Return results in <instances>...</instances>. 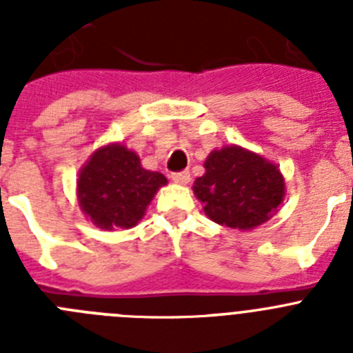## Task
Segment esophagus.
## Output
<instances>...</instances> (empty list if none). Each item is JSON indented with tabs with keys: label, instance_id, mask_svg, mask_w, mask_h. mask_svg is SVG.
<instances>
[{
	"label": "esophagus",
	"instance_id": "obj_1",
	"mask_svg": "<svg viewBox=\"0 0 353 353\" xmlns=\"http://www.w3.org/2000/svg\"><path fill=\"white\" fill-rule=\"evenodd\" d=\"M171 180L174 183H180V185H185L191 180V173L189 171H179V173H171Z\"/></svg>",
	"mask_w": 353,
	"mask_h": 353
}]
</instances>
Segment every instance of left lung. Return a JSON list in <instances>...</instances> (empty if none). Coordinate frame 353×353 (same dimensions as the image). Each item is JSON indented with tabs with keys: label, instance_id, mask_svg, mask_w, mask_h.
Listing matches in <instances>:
<instances>
[{
	"label": "left lung",
	"instance_id": "left-lung-1",
	"mask_svg": "<svg viewBox=\"0 0 353 353\" xmlns=\"http://www.w3.org/2000/svg\"><path fill=\"white\" fill-rule=\"evenodd\" d=\"M192 191L214 223L252 230L267 223L283 203L285 179L261 155L230 145L208 155L205 174L196 179Z\"/></svg>",
	"mask_w": 353,
	"mask_h": 353
}]
</instances>
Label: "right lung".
Returning a JSON list of instances; mask_svg holds the SVG:
<instances>
[{
  "instance_id": "1",
  "label": "right lung",
  "mask_w": 353,
  "mask_h": 353,
  "mask_svg": "<svg viewBox=\"0 0 353 353\" xmlns=\"http://www.w3.org/2000/svg\"><path fill=\"white\" fill-rule=\"evenodd\" d=\"M166 183L164 174L141 166L136 152L113 143L97 150L81 168L77 199L97 228H132Z\"/></svg>"
}]
</instances>
